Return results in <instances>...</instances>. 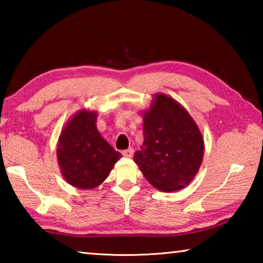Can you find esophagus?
Wrapping results in <instances>:
<instances>
[{"label":"esophagus","mask_w":263,"mask_h":263,"mask_svg":"<svg viewBox=\"0 0 263 263\" xmlns=\"http://www.w3.org/2000/svg\"><path fill=\"white\" fill-rule=\"evenodd\" d=\"M133 152H135V151H133V148H127V149H124L123 151V155H124V157H126V158H131L132 157V155H133Z\"/></svg>","instance_id":"34e87169"}]
</instances>
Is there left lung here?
Returning <instances> with one entry per match:
<instances>
[{
  "instance_id": "left-lung-1",
  "label": "left lung",
  "mask_w": 263,
  "mask_h": 263,
  "mask_svg": "<svg viewBox=\"0 0 263 263\" xmlns=\"http://www.w3.org/2000/svg\"><path fill=\"white\" fill-rule=\"evenodd\" d=\"M144 142L133 160L154 188L176 191L197 174L204 154L202 133L180 103L157 94L144 112Z\"/></svg>"
}]
</instances>
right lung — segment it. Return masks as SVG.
<instances>
[{"mask_svg": "<svg viewBox=\"0 0 263 263\" xmlns=\"http://www.w3.org/2000/svg\"><path fill=\"white\" fill-rule=\"evenodd\" d=\"M95 111L80 110L61 131L57 157L64 179L79 189H92L108 177L122 154L101 136Z\"/></svg>", "mask_w": 263, "mask_h": 263, "instance_id": "add662e5", "label": "right lung"}]
</instances>
